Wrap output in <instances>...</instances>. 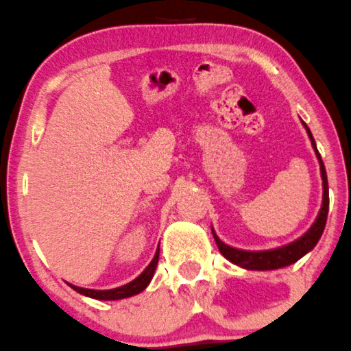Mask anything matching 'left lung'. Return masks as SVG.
<instances>
[{
	"label": "left lung",
	"mask_w": 351,
	"mask_h": 351,
	"mask_svg": "<svg viewBox=\"0 0 351 351\" xmlns=\"http://www.w3.org/2000/svg\"><path fill=\"white\" fill-rule=\"evenodd\" d=\"M304 124V123H302ZM306 132H308L309 139H311L313 149H315L316 158L319 161V169H322V180H323V205L319 210L318 217H316L315 223L309 227V230L304 235H301L300 239H296L294 242L287 243V245L276 247L271 250H242L235 249V247L227 245L217 237L215 230L212 228L213 239H215L217 247H219L220 254L225 259L230 261L232 264H237L239 267L249 269V271H271V269H281L286 265L294 264L296 261H300L302 256L309 252V250L315 249V245L318 243L319 237L323 235L324 225H326V217H328V208H330V193H328V178H326V169H324L323 160L318 153V147H316L315 139H313L311 131L306 126Z\"/></svg>",
	"instance_id": "obj_1"
}]
</instances>
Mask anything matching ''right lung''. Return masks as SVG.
<instances>
[{"instance_id": "1", "label": "right lung", "mask_w": 351, "mask_h": 351, "mask_svg": "<svg viewBox=\"0 0 351 351\" xmlns=\"http://www.w3.org/2000/svg\"><path fill=\"white\" fill-rule=\"evenodd\" d=\"M158 259H160V249H156V254H154L153 261H151L149 265L134 279V281L124 284L121 287H114V289H104V291H99V289H87V287H79V286H72L73 291L77 293L84 294V296L92 298V300H99V301H116V300H124V298L129 296H134V294H139L141 291H145L147 287V284L151 282L153 279L154 271H156V265H158Z\"/></svg>"}]
</instances>
